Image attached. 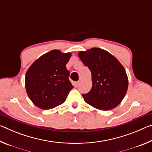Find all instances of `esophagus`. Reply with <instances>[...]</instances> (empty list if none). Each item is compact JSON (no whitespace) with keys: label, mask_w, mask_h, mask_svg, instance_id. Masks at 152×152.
Wrapping results in <instances>:
<instances>
[{"label":"esophagus","mask_w":152,"mask_h":152,"mask_svg":"<svg viewBox=\"0 0 152 152\" xmlns=\"http://www.w3.org/2000/svg\"><path fill=\"white\" fill-rule=\"evenodd\" d=\"M79 82H74V86L75 88H77L79 86Z\"/></svg>","instance_id":"esophagus-1"}]
</instances>
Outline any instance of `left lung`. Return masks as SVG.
<instances>
[{"mask_svg":"<svg viewBox=\"0 0 152 152\" xmlns=\"http://www.w3.org/2000/svg\"><path fill=\"white\" fill-rule=\"evenodd\" d=\"M78 56L91 72L92 86L82 94L86 103L97 109L109 110L119 105L128 88L125 68L116 58L101 48L80 51Z\"/></svg>","mask_w":152,"mask_h":152,"instance_id":"left-lung-1","label":"left lung"}]
</instances>
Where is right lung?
<instances>
[{
    "label": "right lung",
    "mask_w": 152,
    "mask_h": 152,
    "mask_svg": "<svg viewBox=\"0 0 152 152\" xmlns=\"http://www.w3.org/2000/svg\"><path fill=\"white\" fill-rule=\"evenodd\" d=\"M71 53L54 50L41 56L28 69L25 88L33 104L48 110L65 102L73 88L69 80L70 72L66 65Z\"/></svg>",
    "instance_id": "obj_1"
}]
</instances>
